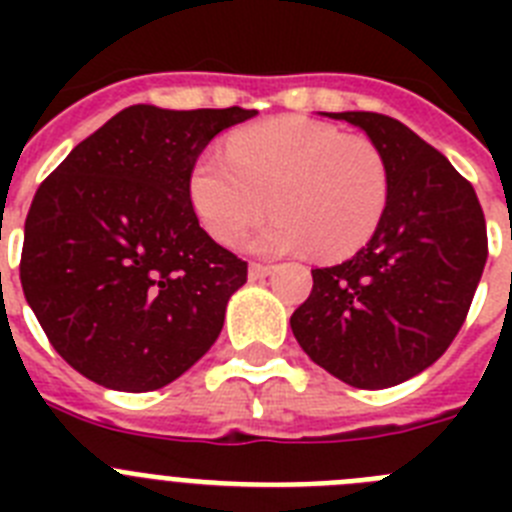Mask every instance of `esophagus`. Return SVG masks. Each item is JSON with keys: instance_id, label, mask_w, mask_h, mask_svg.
Masks as SVG:
<instances>
[{"instance_id": "1", "label": "esophagus", "mask_w": 512, "mask_h": 512, "mask_svg": "<svg viewBox=\"0 0 512 512\" xmlns=\"http://www.w3.org/2000/svg\"><path fill=\"white\" fill-rule=\"evenodd\" d=\"M271 271H274V266L269 264H251L248 266V279H251V282H256V279H266Z\"/></svg>"}]
</instances>
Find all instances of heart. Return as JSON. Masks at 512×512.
<instances>
[{"mask_svg": "<svg viewBox=\"0 0 512 512\" xmlns=\"http://www.w3.org/2000/svg\"><path fill=\"white\" fill-rule=\"evenodd\" d=\"M189 202L223 246L241 241L271 202L277 217L253 235V251L315 248L323 259H341L382 223L390 166L364 135L307 117H274L235 133L228 156L202 153L189 171Z\"/></svg>", "mask_w": 512, "mask_h": 512, "instance_id": "1", "label": "heart"}]
</instances>
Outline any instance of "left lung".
I'll return each instance as SVG.
<instances>
[{
	"instance_id": "1",
	"label": "left lung",
	"mask_w": 512,
	"mask_h": 512,
	"mask_svg": "<svg viewBox=\"0 0 512 512\" xmlns=\"http://www.w3.org/2000/svg\"><path fill=\"white\" fill-rule=\"evenodd\" d=\"M364 130L390 166V202L348 261L312 269L289 318L307 356L359 390H384L441 359L487 261L472 184L408 125L377 112H323Z\"/></svg>"
}]
</instances>
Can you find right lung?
<instances>
[{
  "mask_svg": "<svg viewBox=\"0 0 512 512\" xmlns=\"http://www.w3.org/2000/svg\"><path fill=\"white\" fill-rule=\"evenodd\" d=\"M253 115L133 104L40 184L20 282L76 372L107 390H161L217 341L248 266L200 228L189 171L217 133Z\"/></svg>",
  "mask_w": 512,
  "mask_h": 512,
  "instance_id": "add662e5",
  "label": "right lung"
}]
</instances>
